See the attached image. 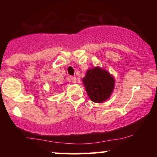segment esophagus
Masks as SVG:
<instances>
[{"label": "esophagus", "instance_id": "obj_1", "mask_svg": "<svg viewBox=\"0 0 157 157\" xmlns=\"http://www.w3.org/2000/svg\"><path fill=\"white\" fill-rule=\"evenodd\" d=\"M71 82H73V83H75V82H77L76 77H71Z\"/></svg>", "mask_w": 157, "mask_h": 157}]
</instances>
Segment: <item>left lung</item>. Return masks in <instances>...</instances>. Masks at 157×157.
Returning a JSON list of instances; mask_svg holds the SVG:
<instances>
[{"label":"left lung","instance_id":"8db88e82","mask_svg":"<svg viewBox=\"0 0 157 157\" xmlns=\"http://www.w3.org/2000/svg\"><path fill=\"white\" fill-rule=\"evenodd\" d=\"M82 80L88 96L96 103L108 100L114 88L115 80L112 75L100 67L88 70Z\"/></svg>","mask_w":157,"mask_h":157}]
</instances>
